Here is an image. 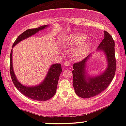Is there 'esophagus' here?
Instances as JSON below:
<instances>
[{
	"mask_svg": "<svg viewBox=\"0 0 126 126\" xmlns=\"http://www.w3.org/2000/svg\"><path fill=\"white\" fill-rule=\"evenodd\" d=\"M70 63H69V62L68 61H66V62H64V65H66V66H70Z\"/></svg>",
	"mask_w": 126,
	"mask_h": 126,
	"instance_id": "esophagus-1",
	"label": "esophagus"
}]
</instances>
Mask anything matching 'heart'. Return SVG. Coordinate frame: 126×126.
Here are the masks:
<instances>
[{
	"label": "heart",
	"mask_w": 126,
	"mask_h": 126,
	"mask_svg": "<svg viewBox=\"0 0 126 126\" xmlns=\"http://www.w3.org/2000/svg\"><path fill=\"white\" fill-rule=\"evenodd\" d=\"M87 39L88 36L84 34H70L64 39L62 44L65 47L78 46L73 50L72 56L75 60H80L86 57L92 44Z\"/></svg>",
	"instance_id": "1"
}]
</instances>
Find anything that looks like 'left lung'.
Returning a JSON list of instances; mask_svg holds the SVG:
<instances>
[{"mask_svg": "<svg viewBox=\"0 0 126 126\" xmlns=\"http://www.w3.org/2000/svg\"><path fill=\"white\" fill-rule=\"evenodd\" d=\"M115 43L108 32L104 31V38L98 46L97 50L102 51L106 56L107 67L101 75L88 76L86 70V62L91 53L82 61L73 65V85L75 93L83 98H89L101 93L108 87L113 79L116 69Z\"/></svg>", "mask_w": 126, "mask_h": 126, "instance_id": "obj_1", "label": "left lung"}]
</instances>
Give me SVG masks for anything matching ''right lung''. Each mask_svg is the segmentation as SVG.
<instances>
[{
	"mask_svg": "<svg viewBox=\"0 0 126 126\" xmlns=\"http://www.w3.org/2000/svg\"><path fill=\"white\" fill-rule=\"evenodd\" d=\"M48 25H45L37 28L29 29L22 33L14 42L12 47L22 40L34 35L38 31L47 28ZM62 71L60 64H52L49 69L47 76L44 80L38 85L27 86L20 83L16 77L12 65V50L10 55V73L13 83L17 89L23 95L29 98L37 101H47L55 95L57 89V83L60 73Z\"/></svg>",
	"mask_w": 126,
	"mask_h": 126,
	"instance_id": "add662e5",
	"label": "right lung"
}]
</instances>
